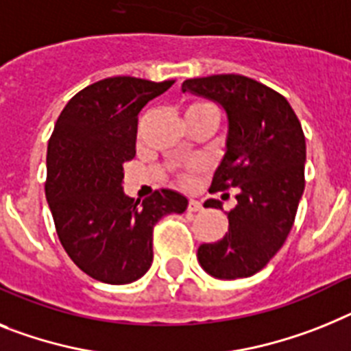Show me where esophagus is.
<instances>
[{"label":"esophagus","instance_id":"esophagus-1","mask_svg":"<svg viewBox=\"0 0 351 351\" xmlns=\"http://www.w3.org/2000/svg\"><path fill=\"white\" fill-rule=\"evenodd\" d=\"M202 202H199V199H189V210L191 212H198V210H202Z\"/></svg>","mask_w":351,"mask_h":351}]
</instances>
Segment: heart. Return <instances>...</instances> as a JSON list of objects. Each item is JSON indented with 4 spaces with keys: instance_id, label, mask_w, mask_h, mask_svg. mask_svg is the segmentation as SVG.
<instances>
[{
    "instance_id": "heart-1",
    "label": "heart",
    "mask_w": 351,
    "mask_h": 351,
    "mask_svg": "<svg viewBox=\"0 0 351 351\" xmlns=\"http://www.w3.org/2000/svg\"><path fill=\"white\" fill-rule=\"evenodd\" d=\"M187 112H214V114H217V116H219V110H217V107L210 101L191 103L189 107H187ZM202 169H203L202 162H191L189 166L184 169V173H182V178H184L185 182H191Z\"/></svg>"
}]
</instances>
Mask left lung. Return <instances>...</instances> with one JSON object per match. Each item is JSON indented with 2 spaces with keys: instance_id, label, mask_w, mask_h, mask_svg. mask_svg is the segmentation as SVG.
Returning <instances> with one entry per match:
<instances>
[{
  "instance_id": "8db88e82",
  "label": "left lung",
  "mask_w": 351,
  "mask_h": 351,
  "mask_svg": "<svg viewBox=\"0 0 351 351\" xmlns=\"http://www.w3.org/2000/svg\"><path fill=\"white\" fill-rule=\"evenodd\" d=\"M182 90L225 108L226 153L208 191L237 189L228 232L217 243L202 244L198 261L216 278H246L275 257L293 228L305 189L302 125L280 93L248 76L191 78ZM205 207L221 208V202L207 199Z\"/></svg>"
}]
</instances>
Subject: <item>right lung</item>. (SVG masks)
<instances>
[{
  "instance_id": "right-lung-1",
  "label": "right lung",
  "mask_w": 351,
  "mask_h": 351,
  "mask_svg": "<svg viewBox=\"0 0 351 351\" xmlns=\"http://www.w3.org/2000/svg\"><path fill=\"white\" fill-rule=\"evenodd\" d=\"M175 80L114 76L85 87L60 112L48 143L46 199L66 253L94 280H139L153 262V228L182 214L171 189L143 202L123 193V166L135 157L139 112Z\"/></svg>"
}]
</instances>
